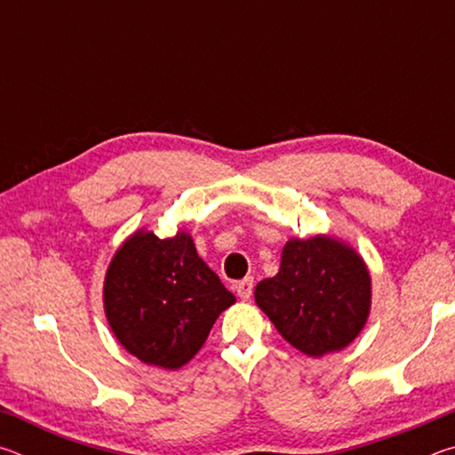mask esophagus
<instances>
[{"label":"esophagus","mask_w":455,"mask_h":455,"mask_svg":"<svg viewBox=\"0 0 455 455\" xmlns=\"http://www.w3.org/2000/svg\"><path fill=\"white\" fill-rule=\"evenodd\" d=\"M252 287H255V283H252L251 276H246V279L238 281V283L235 284V289H236V295L241 297L243 301H246V299H251V295H252Z\"/></svg>","instance_id":"obj_1"}]
</instances>
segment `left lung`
Masks as SVG:
<instances>
[{"mask_svg": "<svg viewBox=\"0 0 455 455\" xmlns=\"http://www.w3.org/2000/svg\"><path fill=\"white\" fill-rule=\"evenodd\" d=\"M255 301L292 347L321 357L347 347L363 329L371 281L347 244L329 236L292 238L279 273L257 284Z\"/></svg>", "mask_w": 455, "mask_h": 455, "instance_id": "left-lung-1", "label": "left lung"}]
</instances>
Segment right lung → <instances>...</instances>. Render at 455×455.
<instances>
[{"label": "right lung", "instance_id": "1", "mask_svg": "<svg viewBox=\"0 0 455 455\" xmlns=\"http://www.w3.org/2000/svg\"><path fill=\"white\" fill-rule=\"evenodd\" d=\"M235 303L184 233H138L106 273L104 305L114 335L144 363L179 369L196 355L219 315Z\"/></svg>", "mask_w": 455, "mask_h": 455}]
</instances>
